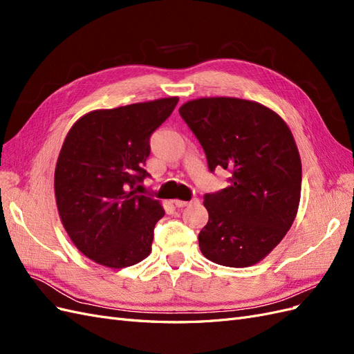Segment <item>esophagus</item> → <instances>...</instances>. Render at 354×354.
Segmentation results:
<instances>
[{
    "instance_id": "34e87169",
    "label": "esophagus",
    "mask_w": 354,
    "mask_h": 354,
    "mask_svg": "<svg viewBox=\"0 0 354 354\" xmlns=\"http://www.w3.org/2000/svg\"><path fill=\"white\" fill-rule=\"evenodd\" d=\"M199 201L198 199H192V201H181V199H176L174 203L176 207L178 208H183V207H190V205H195V203H198Z\"/></svg>"
}]
</instances>
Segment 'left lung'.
Instances as JSON below:
<instances>
[{"label":"left lung","mask_w":354,"mask_h":354,"mask_svg":"<svg viewBox=\"0 0 354 354\" xmlns=\"http://www.w3.org/2000/svg\"><path fill=\"white\" fill-rule=\"evenodd\" d=\"M209 171H232L230 186L203 196L209 220L199 232L212 263L250 267L269 255L295 220L301 159L294 136L267 106L236 97H201L178 109Z\"/></svg>","instance_id":"left-lung-1"}]
</instances>
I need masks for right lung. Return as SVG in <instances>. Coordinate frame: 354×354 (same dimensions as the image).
<instances>
[{
  "label": "right lung",
  "instance_id": "1",
  "mask_svg": "<svg viewBox=\"0 0 354 354\" xmlns=\"http://www.w3.org/2000/svg\"><path fill=\"white\" fill-rule=\"evenodd\" d=\"M178 97L133 103L82 115L60 149L55 195L63 227L90 260L122 269L152 251L160 202L138 195L149 176V138L173 113Z\"/></svg>",
  "mask_w": 354,
  "mask_h": 354
}]
</instances>
